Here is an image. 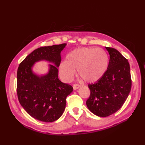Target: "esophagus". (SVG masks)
Listing matches in <instances>:
<instances>
[{
    "label": "esophagus",
    "instance_id": "34e87169",
    "mask_svg": "<svg viewBox=\"0 0 145 145\" xmlns=\"http://www.w3.org/2000/svg\"><path fill=\"white\" fill-rule=\"evenodd\" d=\"M73 90H77L80 87V85H78V84H74L73 85Z\"/></svg>",
    "mask_w": 145,
    "mask_h": 145
}]
</instances>
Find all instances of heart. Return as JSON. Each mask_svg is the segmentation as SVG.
<instances>
[{
	"instance_id": "heart-1",
	"label": "heart",
	"mask_w": 145,
	"mask_h": 145,
	"mask_svg": "<svg viewBox=\"0 0 145 145\" xmlns=\"http://www.w3.org/2000/svg\"><path fill=\"white\" fill-rule=\"evenodd\" d=\"M109 65L107 52L100 48L82 47L68 54L65 62L59 67L60 74L64 80L69 82L77 70L80 78L87 83H95L103 77Z\"/></svg>"
}]
</instances>
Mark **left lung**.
Segmentation results:
<instances>
[{
    "label": "left lung",
    "instance_id": "left-lung-1",
    "mask_svg": "<svg viewBox=\"0 0 145 145\" xmlns=\"http://www.w3.org/2000/svg\"><path fill=\"white\" fill-rule=\"evenodd\" d=\"M105 48L110 54L108 67L100 80L88 85L90 95L86 102L91 113L101 117L116 112L124 104L131 88L128 60L115 48Z\"/></svg>",
    "mask_w": 145,
    "mask_h": 145
}]
</instances>
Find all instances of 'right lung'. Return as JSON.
Returning a JSON list of instances; mask_svg holds the SVG:
<instances>
[{
	"label": "right lung",
	"instance_id": "obj_1",
	"mask_svg": "<svg viewBox=\"0 0 145 145\" xmlns=\"http://www.w3.org/2000/svg\"><path fill=\"white\" fill-rule=\"evenodd\" d=\"M67 44L42 47L33 50L20 63L17 73L18 101L27 113L44 122L56 121L62 115L66 98L73 91L72 86L61 82L58 77L61 52ZM47 61L49 72L39 76L33 72L36 62Z\"/></svg>",
	"mask_w": 145,
	"mask_h": 145
}]
</instances>
